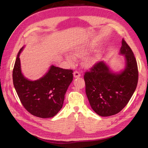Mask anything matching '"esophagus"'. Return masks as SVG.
I'll use <instances>...</instances> for the list:
<instances>
[{"instance_id": "esophagus-1", "label": "esophagus", "mask_w": 148, "mask_h": 148, "mask_svg": "<svg viewBox=\"0 0 148 148\" xmlns=\"http://www.w3.org/2000/svg\"><path fill=\"white\" fill-rule=\"evenodd\" d=\"M73 76H74L75 78H78V77H80V76H81V75H80V73H79V71H74V73H73Z\"/></svg>"}]
</instances>
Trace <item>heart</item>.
Wrapping results in <instances>:
<instances>
[{
    "label": "heart",
    "mask_w": 148,
    "mask_h": 148,
    "mask_svg": "<svg viewBox=\"0 0 148 148\" xmlns=\"http://www.w3.org/2000/svg\"><path fill=\"white\" fill-rule=\"evenodd\" d=\"M91 46L89 44H82L75 47L72 52V55L74 56H67L66 59L70 64H73L75 62V58H82L88 54L90 51ZM97 62V60L94 57H89L84 60V64L86 66L92 65Z\"/></svg>",
    "instance_id": "b5f03b06"
}]
</instances>
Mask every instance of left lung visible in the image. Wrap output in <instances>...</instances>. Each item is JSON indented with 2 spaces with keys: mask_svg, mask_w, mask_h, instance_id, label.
I'll return each mask as SVG.
<instances>
[{
  "mask_svg": "<svg viewBox=\"0 0 148 148\" xmlns=\"http://www.w3.org/2000/svg\"><path fill=\"white\" fill-rule=\"evenodd\" d=\"M120 53L124 55L125 67L114 73L104 62L94 65L86 71V94L91 108L102 117L117 114L127 106L137 86V62L131 48L123 39Z\"/></svg>",
  "mask_w": 148,
  "mask_h": 148,
  "instance_id": "left-lung-1",
  "label": "left lung"
}]
</instances>
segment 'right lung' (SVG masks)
Returning <instances> with one entry per match:
<instances>
[{
    "label": "right lung",
    "mask_w": 148,
    "mask_h": 148,
    "mask_svg": "<svg viewBox=\"0 0 148 148\" xmlns=\"http://www.w3.org/2000/svg\"><path fill=\"white\" fill-rule=\"evenodd\" d=\"M18 53L13 70V83L22 105L36 117L55 116L63 106L65 95L73 80V70L52 65L48 72L36 81H30L21 73Z\"/></svg>",
    "instance_id": "obj_1"
}]
</instances>
